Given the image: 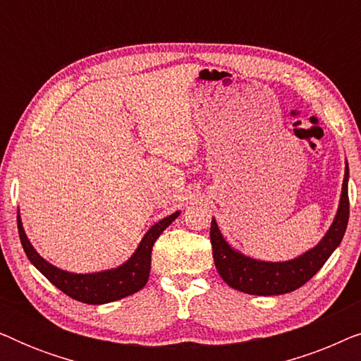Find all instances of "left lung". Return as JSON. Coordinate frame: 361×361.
I'll return each mask as SVG.
<instances>
[{"label":"left lung","mask_w":361,"mask_h":361,"mask_svg":"<svg viewBox=\"0 0 361 361\" xmlns=\"http://www.w3.org/2000/svg\"><path fill=\"white\" fill-rule=\"evenodd\" d=\"M350 215L348 202V164H345V177L337 215L327 233L317 246L304 255L281 263L253 259L231 248L220 233L215 219H212L210 241L214 250L216 271L230 288L253 295H279L293 293L304 286L325 264L335 248L342 241Z\"/></svg>","instance_id":"obj_1"}]
</instances>
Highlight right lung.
I'll return each mask as SVG.
<instances>
[{"instance_id":"1","label":"right lung","mask_w":361,"mask_h":361,"mask_svg":"<svg viewBox=\"0 0 361 361\" xmlns=\"http://www.w3.org/2000/svg\"><path fill=\"white\" fill-rule=\"evenodd\" d=\"M180 212H176L166 219L157 221L152 225L145 238L141 240L140 246H137L135 253L126 263L113 269L100 271V273H90V274H75L68 273V271L59 269L56 266L47 263L41 255L34 250L31 241L27 240L26 233H24L21 216L18 214V231L19 238H21V245L24 248V253L29 258V261L56 286L61 289L63 294L68 298L80 300L85 304H106L113 302V300L128 298V295L137 293L142 289L149 279V269H151V251L154 241L159 238V235L179 216Z\"/></svg>"}]
</instances>
